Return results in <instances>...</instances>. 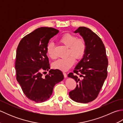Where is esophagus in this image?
Returning <instances> with one entry per match:
<instances>
[{
  "mask_svg": "<svg viewBox=\"0 0 123 123\" xmlns=\"http://www.w3.org/2000/svg\"><path fill=\"white\" fill-rule=\"evenodd\" d=\"M63 75H64V78H67V74H66V72H63Z\"/></svg>",
  "mask_w": 123,
  "mask_h": 123,
  "instance_id": "1",
  "label": "esophagus"
}]
</instances>
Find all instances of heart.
<instances>
[{"mask_svg": "<svg viewBox=\"0 0 123 123\" xmlns=\"http://www.w3.org/2000/svg\"><path fill=\"white\" fill-rule=\"evenodd\" d=\"M59 41L67 48H69L68 54L71 55L66 58L60 59L53 63L54 69L65 71L69 70L74 65L75 59L80 60L82 58L86 52V41L83 38H78L77 36L71 33H66L59 39ZM54 44L49 42L46 46V53L51 59L54 58Z\"/></svg>", "mask_w": 123, "mask_h": 123, "instance_id": "b5f03b06", "label": "heart"}]
</instances>
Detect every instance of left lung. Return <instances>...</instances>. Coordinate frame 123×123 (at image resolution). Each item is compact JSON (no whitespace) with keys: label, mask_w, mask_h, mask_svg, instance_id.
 I'll return each instance as SVG.
<instances>
[{"label":"left lung","mask_w":123,"mask_h":123,"mask_svg":"<svg viewBox=\"0 0 123 123\" xmlns=\"http://www.w3.org/2000/svg\"><path fill=\"white\" fill-rule=\"evenodd\" d=\"M74 33H79L86 41L87 48L83 58L68 77L75 80L77 87L69 92L74 101L88 103L97 97L107 76L108 59L105 47L99 36L89 28L79 27Z\"/></svg>","instance_id":"obj_1"}]
</instances>
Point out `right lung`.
<instances>
[{"instance_id":"right-lung-1","label":"right lung","mask_w":123,"mask_h":123,"mask_svg":"<svg viewBox=\"0 0 123 123\" xmlns=\"http://www.w3.org/2000/svg\"><path fill=\"white\" fill-rule=\"evenodd\" d=\"M59 32L52 27L37 28L24 36L17 47L16 79L26 97L36 103L49 99L54 86L64 79L62 72L57 69H51L44 77L41 73L50 69L46 46L51 38Z\"/></svg>"}]
</instances>
